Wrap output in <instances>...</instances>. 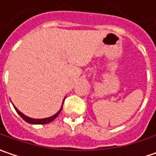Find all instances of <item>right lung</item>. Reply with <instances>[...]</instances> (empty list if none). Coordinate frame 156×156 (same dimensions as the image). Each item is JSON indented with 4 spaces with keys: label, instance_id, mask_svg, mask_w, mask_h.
<instances>
[{
    "label": "right lung",
    "instance_id": "obj_1",
    "mask_svg": "<svg viewBox=\"0 0 156 156\" xmlns=\"http://www.w3.org/2000/svg\"><path fill=\"white\" fill-rule=\"evenodd\" d=\"M63 101H64V100H63ZM63 101H62V105H63ZM62 105L61 107V108H60V110L56 113V114H55L54 115H52L50 117H47V118H42V119H34V118H31V117H28V116H26L25 115H23V113H21L16 107L14 106L15 109H16V111L17 112V114L19 115L22 118H23V120L25 121V122H27V123H29V124H48V123H50L52 122L53 120H55L57 116H58V115L60 114V112L62 111Z\"/></svg>",
    "mask_w": 156,
    "mask_h": 156
}]
</instances>
